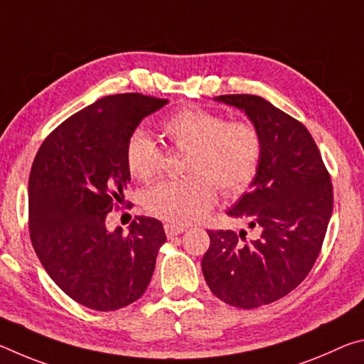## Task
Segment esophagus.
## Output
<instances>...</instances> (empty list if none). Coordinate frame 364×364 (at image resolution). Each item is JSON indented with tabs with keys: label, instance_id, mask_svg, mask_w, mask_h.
Instances as JSON below:
<instances>
[{
	"label": "esophagus",
	"instance_id": "34e87169",
	"mask_svg": "<svg viewBox=\"0 0 364 364\" xmlns=\"http://www.w3.org/2000/svg\"><path fill=\"white\" fill-rule=\"evenodd\" d=\"M164 228H165V234H167L168 239L175 237V236H178V234H183L184 231H186V228L184 226H178V225H171V223H165Z\"/></svg>",
	"mask_w": 364,
	"mask_h": 364
}]
</instances>
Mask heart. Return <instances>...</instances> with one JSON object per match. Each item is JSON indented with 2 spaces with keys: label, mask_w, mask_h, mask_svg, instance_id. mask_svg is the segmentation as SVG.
Here are the masks:
<instances>
[{
  "label": "heart",
  "mask_w": 364,
  "mask_h": 364,
  "mask_svg": "<svg viewBox=\"0 0 364 364\" xmlns=\"http://www.w3.org/2000/svg\"><path fill=\"white\" fill-rule=\"evenodd\" d=\"M160 133L176 149H188L189 175L159 183L144 197L149 213L170 223L200 220L217 200V184L228 196L241 194L260 168L263 143L250 122H228L212 110L188 107L164 120ZM125 157L128 171L138 181L149 183L162 170V151L143 132L128 139Z\"/></svg>",
  "instance_id": "obj_1"
}]
</instances>
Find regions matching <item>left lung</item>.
Returning <instances> with one entry per match:
<instances>
[{"mask_svg":"<svg viewBox=\"0 0 364 364\" xmlns=\"http://www.w3.org/2000/svg\"><path fill=\"white\" fill-rule=\"evenodd\" d=\"M215 101L242 110L260 132V168L226 212L258 228L260 236L245 242V231H207L210 247L202 273L220 300L250 310L282 299L306 278L321 250L334 196L318 146L299 120L260 96L225 95Z\"/></svg>","mask_w":364,"mask_h":364,"instance_id":"1","label":"left lung"}]
</instances>
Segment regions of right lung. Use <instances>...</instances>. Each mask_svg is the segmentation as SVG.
Listing matches in <instances>:
<instances>
[{
  "label": "right lung",
  "mask_w": 364,
  "mask_h": 364,
  "mask_svg": "<svg viewBox=\"0 0 364 364\" xmlns=\"http://www.w3.org/2000/svg\"><path fill=\"white\" fill-rule=\"evenodd\" d=\"M167 102L139 93L102 97L60 123L35 156L28 180L33 249L51 279L91 310L114 311L138 300L167 241L151 217H136L128 234L106 226L130 184L128 139Z\"/></svg>",
  "instance_id": "right-lung-1"
}]
</instances>
